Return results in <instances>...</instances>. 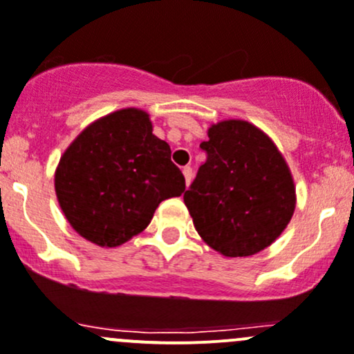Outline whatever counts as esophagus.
Wrapping results in <instances>:
<instances>
[{
  "mask_svg": "<svg viewBox=\"0 0 354 354\" xmlns=\"http://www.w3.org/2000/svg\"><path fill=\"white\" fill-rule=\"evenodd\" d=\"M183 174H185V183H187V187H188V185L192 183V176H194V171H192L190 166H185L183 167Z\"/></svg>",
  "mask_w": 354,
  "mask_h": 354,
  "instance_id": "esophagus-1",
  "label": "esophagus"
}]
</instances>
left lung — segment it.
<instances>
[{
    "label": "left lung",
    "instance_id": "8db88e82",
    "mask_svg": "<svg viewBox=\"0 0 354 354\" xmlns=\"http://www.w3.org/2000/svg\"><path fill=\"white\" fill-rule=\"evenodd\" d=\"M201 143L205 162L183 195L198 235L223 256H252L289 225L290 171L272 140L245 121H223Z\"/></svg>",
    "mask_w": 354,
    "mask_h": 354
}]
</instances>
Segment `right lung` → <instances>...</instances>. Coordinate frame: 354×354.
<instances>
[{"mask_svg": "<svg viewBox=\"0 0 354 354\" xmlns=\"http://www.w3.org/2000/svg\"><path fill=\"white\" fill-rule=\"evenodd\" d=\"M58 204L72 228L118 247L149 226L157 205L185 192L171 149L149 114L124 109L98 119L65 150L55 173Z\"/></svg>", "mask_w": 354, "mask_h": 354, "instance_id": "add662e5", "label": "right lung"}]
</instances>
